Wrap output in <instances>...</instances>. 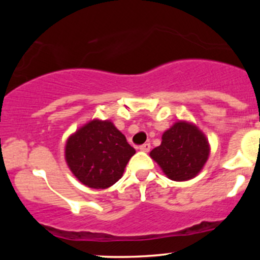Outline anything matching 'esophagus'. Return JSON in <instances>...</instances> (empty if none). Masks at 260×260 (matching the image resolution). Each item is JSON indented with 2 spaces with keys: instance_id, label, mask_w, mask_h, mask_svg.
I'll return each mask as SVG.
<instances>
[{
  "instance_id": "34e87169",
  "label": "esophagus",
  "mask_w": 260,
  "mask_h": 260,
  "mask_svg": "<svg viewBox=\"0 0 260 260\" xmlns=\"http://www.w3.org/2000/svg\"><path fill=\"white\" fill-rule=\"evenodd\" d=\"M139 150L140 151H144V153H148V151L150 150V144H149V143H145V144L140 145Z\"/></svg>"
}]
</instances>
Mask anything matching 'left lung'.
Here are the masks:
<instances>
[{
	"mask_svg": "<svg viewBox=\"0 0 260 260\" xmlns=\"http://www.w3.org/2000/svg\"><path fill=\"white\" fill-rule=\"evenodd\" d=\"M210 144L198 126L189 121H177L165 131L161 144L150 151V157L166 177L172 181L194 178L204 168Z\"/></svg>",
	"mask_w": 260,
	"mask_h": 260,
	"instance_id": "left-lung-1",
	"label": "left lung"
}]
</instances>
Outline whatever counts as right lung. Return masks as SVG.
<instances>
[{
	"label": "right lung",
	"mask_w": 260,
	"mask_h": 260,
	"mask_svg": "<svg viewBox=\"0 0 260 260\" xmlns=\"http://www.w3.org/2000/svg\"><path fill=\"white\" fill-rule=\"evenodd\" d=\"M136 154L110 120H94L80 126L67 138L64 159L80 183L94 189L111 187L123 176Z\"/></svg>",
	"instance_id": "right-lung-1"
}]
</instances>
